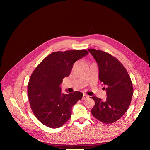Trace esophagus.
Listing matches in <instances>:
<instances>
[{"label": "esophagus", "instance_id": "1", "mask_svg": "<svg viewBox=\"0 0 150 150\" xmlns=\"http://www.w3.org/2000/svg\"><path fill=\"white\" fill-rule=\"evenodd\" d=\"M89 97V96L88 95H86V94H83V97H82V100H84L85 99L88 98Z\"/></svg>", "mask_w": 150, "mask_h": 150}]
</instances>
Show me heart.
<instances>
[{
    "mask_svg": "<svg viewBox=\"0 0 150 150\" xmlns=\"http://www.w3.org/2000/svg\"><path fill=\"white\" fill-rule=\"evenodd\" d=\"M76 63H75V65H74V66H75V65H76Z\"/></svg>",
    "mask_w": 150,
    "mask_h": 150,
    "instance_id": "obj_1",
    "label": "heart"
}]
</instances>
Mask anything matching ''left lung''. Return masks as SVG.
Returning <instances> with one entry per match:
<instances>
[{
  "instance_id": "obj_1",
  "label": "left lung",
  "mask_w": 150,
  "mask_h": 150,
  "mask_svg": "<svg viewBox=\"0 0 150 150\" xmlns=\"http://www.w3.org/2000/svg\"><path fill=\"white\" fill-rule=\"evenodd\" d=\"M99 67V78L105 88L106 100L91 97L95 102L92 115L106 124L119 120L127 112L132 101L133 87L130 77L122 63L109 53L100 50L88 49Z\"/></svg>"
}]
</instances>
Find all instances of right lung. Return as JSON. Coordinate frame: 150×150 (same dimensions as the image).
Listing matches in <instances>:
<instances>
[{
    "label": "right lung",
    "mask_w": 150,
    "mask_h": 150,
    "mask_svg": "<svg viewBox=\"0 0 150 150\" xmlns=\"http://www.w3.org/2000/svg\"><path fill=\"white\" fill-rule=\"evenodd\" d=\"M88 54L86 50L54 52L32 73L27 85L28 99L34 115L44 125L59 128L71 118L73 106L83 94L78 91L64 94L59 86L74 64Z\"/></svg>",
    "instance_id": "1"
}]
</instances>
